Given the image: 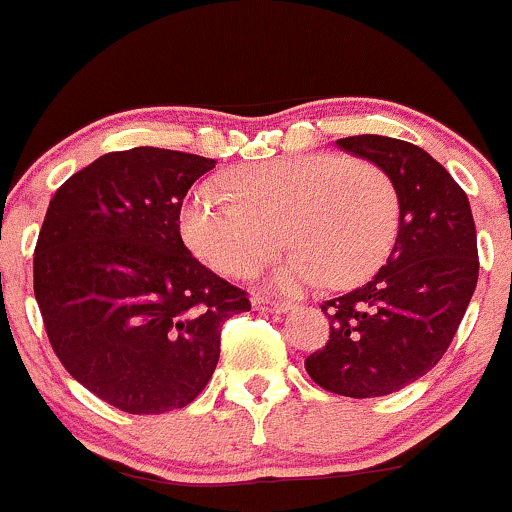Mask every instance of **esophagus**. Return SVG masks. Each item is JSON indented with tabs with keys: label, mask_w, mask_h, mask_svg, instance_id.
<instances>
[{
	"label": "esophagus",
	"mask_w": 512,
	"mask_h": 512,
	"mask_svg": "<svg viewBox=\"0 0 512 512\" xmlns=\"http://www.w3.org/2000/svg\"><path fill=\"white\" fill-rule=\"evenodd\" d=\"M252 308H255V311H267V313H286L294 308V303L272 301V299H265V296H257V299H252Z\"/></svg>",
	"instance_id": "esophagus-1"
}]
</instances>
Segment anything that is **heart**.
<instances>
[{
  "instance_id": "b5f03b06",
  "label": "heart",
  "mask_w": 512,
  "mask_h": 512,
  "mask_svg": "<svg viewBox=\"0 0 512 512\" xmlns=\"http://www.w3.org/2000/svg\"><path fill=\"white\" fill-rule=\"evenodd\" d=\"M401 226L391 174L364 157L284 155L201 182L179 213L184 243L226 277L245 279L294 247L277 289H350L384 265ZM285 235L282 236L281 233Z\"/></svg>"
}]
</instances>
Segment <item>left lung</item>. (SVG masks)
I'll return each mask as SVG.
<instances>
[{
    "mask_svg": "<svg viewBox=\"0 0 512 512\" xmlns=\"http://www.w3.org/2000/svg\"><path fill=\"white\" fill-rule=\"evenodd\" d=\"M338 148L391 174L401 226L367 284L320 306L330 338L306 357V372L338 396H386L447 352L479 279L476 226L464 189L418 145L367 133L340 138Z\"/></svg>",
    "mask_w": 512,
    "mask_h": 512,
    "instance_id": "left-lung-1",
    "label": "left lung"
}]
</instances>
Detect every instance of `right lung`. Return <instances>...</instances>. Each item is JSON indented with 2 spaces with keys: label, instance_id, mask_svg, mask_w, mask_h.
I'll use <instances>...</instances> for the list:
<instances>
[{
  "label": "right lung",
  "instance_id": "1",
  "mask_svg": "<svg viewBox=\"0 0 512 512\" xmlns=\"http://www.w3.org/2000/svg\"><path fill=\"white\" fill-rule=\"evenodd\" d=\"M209 157L162 148L106 153L50 199L33 294L55 355L109 406L157 415L189 406L247 294L187 250L179 211Z\"/></svg>",
  "mask_w": 512,
  "mask_h": 512
}]
</instances>
